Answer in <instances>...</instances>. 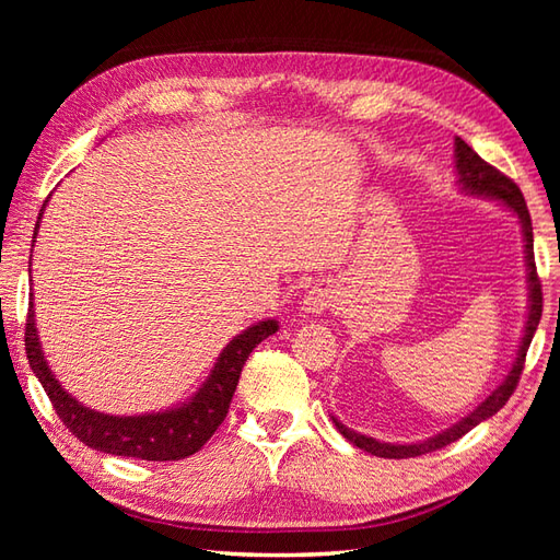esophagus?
Returning <instances> with one entry per match:
<instances>
[{"mask_svg":"<svg viewBox=\"0 0 560 560\" xmlns=\"http://www.w3.org/2000/svg\"><path fill=\"white\" fill-rule=\"evenodd\" d=\"M337 293L335 289L323 287V283H317L311 291L305 293L303 299V311L311 313V315H323L329 307H337Z\"/></svg>","mask_w":560,"mask_h":560,"instance_id":"esophagus-1","label":"esophagus"}]
</instances>
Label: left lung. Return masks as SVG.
Returning a JSON list of instances; mask_svg holds the SVG:
<instances>
[{
	"label": "left lung",
	"mask_w": 560,
	"mask_h": 560,
	"mask_svg": "<svg viewBox=\"0 0 560 560\" xmlns=\"http://www.w3.org/2000/svg\"><path fill=\"white\" fill-rule=\"evenodd\" d=\"M455 163H457V173H459V185L464 192L469 195H479V197H489V199H498L503 207H508L510 211L515 213L522 225V237H525V261H527V289H529V313H527V323H525V335H522L520 349L513 365L505 375V380L498 385L489 397H486L477 409L469 411L464 416L462 421H457L455 425H450L447 431L438 433L428 440H421V443H409V445H399V443H380L375 438H368L351 431V428L343 425L341 421H335L337 431L353 443L355 447H361L363 452H371L375 457H387V459H407V457H419L425 455V452H435L440 447H445L450 443H455L464 433H469L471 428H477L481 421L491 419L495 411H501L505 407V401L513 395L522 368H525V359H527V349L532 343L534 331L539 327L541 319V307H544V299H541V281L537 277V265H534V235H532V219H529V209L527 201L522 197L520 187L510 180L508 175H503L501 171H495L493 165L486 163L477 151H474L467 141H462L459 137L455 139Z\"/></svg>",
	"instance_id": "1"
}]
</instances>
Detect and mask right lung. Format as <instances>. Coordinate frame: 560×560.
<instances>
[{
	"instance_id": "right-lung-1",
	"label": "right lung",
	"mask_w": 560,
	"mask_h": 560,
	"mask_svg": "<svg viewBox=\"0 0 560 560\" xmlns=\"http://www.w3.org/2000/svg\"><path fill=\"white\" fill-rule=\"evenodd\" d=\"M43 211L45 205L40 209V217ZM40 217L38 223H35L33 237L38 235ZM277 329V319H265V323L247 327L243 335L233 337V341H229V347L221 351L217 363H213L211 375L207 377V383L197 389V395L192 399L175 409L139 416L101 413L96 409L83 407V404L71 397L67 389H62V385H59V380L52 375L50 365H47L43 355L38 329H35L33 303L28 307L26 319V353L31 371L40 380V385L47 392V397H50L57 416L81 443L117 457L173 462L199 452L201 445H205L213 435V431L223 423L247 355L253 353L259 341H265Z\"/></svg>"
}]
</instances>
